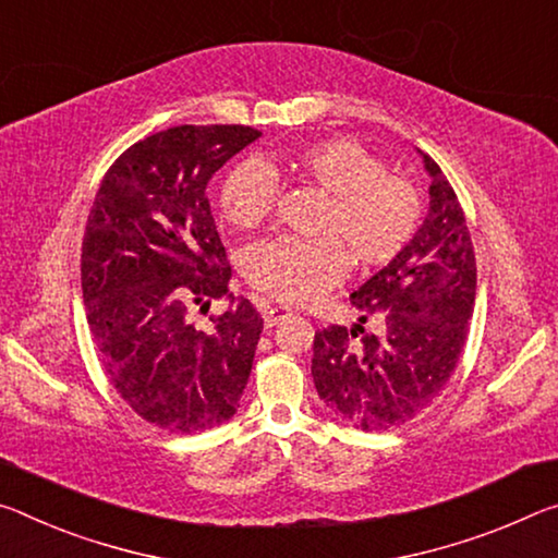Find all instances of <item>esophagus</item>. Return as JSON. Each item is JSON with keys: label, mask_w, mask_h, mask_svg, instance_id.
Listing matches in <instances>:
<instances>
[{"label": "esophagus", "mask_w": 558, "mask_h": 558, "mask_svg": "<svg viewBox=\"0 0 558 558\" xmlns=\"http://www.w3.org/2000/svg\"><path fill=\"white\" fill-rule=\"evenodd\" d=\"M287 316H289V312H284V308H267V312H264V326L267 328L277 326L279 322H284Z\"/></svg>", "instance_id": "esophagus-1"}]
</instances>
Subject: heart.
<instances>
[{
    "label": "heart",
    "instance_id": "1",
    "mask_svg": "<svg viewBox=\"0 0 558 558\" xmlns=\"http://www.w3.org/2000/svg\"><path fill=\"white\" fill-rule=\"evenodd\" d=\"M291 175L328 195L318 232L324 240L281 236L244 254L250 284L281 304H308L343 279L351 257L361 267H383L413 240L420 197L405 178L390 175L376 153L353 138L308 143L287 158ZM274 162H244L219 190L222 217L236 230H254L269 215L277 193Z\"/></svg>",
    "mask_w": 558,
    "mask_h": 558
}]
</instances>
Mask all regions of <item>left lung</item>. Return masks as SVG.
Returning a JSON list of instances; mask_svg holds the SVG:
<instances>
[{"label":"left lung","mask_w":558,"mask_h":558,"mask_svg":"<svg viewBox=\"0 0 558 558\" xmlns=\"http://www.w3.org/2000/svg\"><path fill=\"white\" fill-rule=\"evenodd\" d=\"M420 155L430 175L423 225L351 294L359 324L328 326L314 339L318 398L365 433L403 425L440 396L458 368L474 308L477 267L464 213L437 162ZM368 317L377 331L365 335Z\"/></svg>","instance_id":"obj_1"}]
</instances>
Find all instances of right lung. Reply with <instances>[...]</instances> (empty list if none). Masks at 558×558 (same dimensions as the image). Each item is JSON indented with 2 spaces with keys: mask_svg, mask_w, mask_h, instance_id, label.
<instances>
[{
  "mask_svg": "<svg viewBox=\"0 0 558 558\" xmlns=\"http://www.w3.org/2000/svg\"><path fill=\"white\" fill-rule=\"evenodd\" d=\"M250 125H178L135 143L100 182L90 207L81 289L90 336L121 398L170 433H205L230 420L250 380L264 328L230 294L232 269L207 203V182L259 138ZM227 295L225 315L197 329Z\"/></svg>",
  "mask_w": 558,
  "mask_h": 558,
  "instance_id": "add662e5",
  "label": "right lung"
}]
</instances>
